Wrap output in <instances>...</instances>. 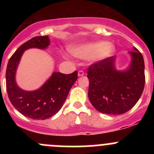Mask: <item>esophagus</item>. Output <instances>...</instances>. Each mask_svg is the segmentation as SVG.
<instances>
[{
    "label": "esophagus",
    "mask_w": 154,
    "mask_h": 154,
    "mask_svg": "<svg viewBox=\"0 0 154 154\" xmlns=\"http://www.w3.org/2000/svg\"><path fill=\"white\" fill-rule=\"evenodd\" d=\"M84 75V72L83 71H78V77H82Z\"/></svg>",
    "instance_id": "34e87169"
}]
</instances>
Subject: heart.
I'll use <instances>...</instances> for the list:
<instances>
[{"label": "heart", "instance_id": "1", "mask_svg": "<svg viewBox=\"0 0 154 154\" xmlns=\"http://www.w3.org/2000/svg\"><path fill=\"white\" fill-rule=\"evenodd\" d=\"M71 52L77 58L87 59L94 56L96 61H102L114 54L115 47L111 43L96 42L76 46L71 50Z\"/></svg>", "mask_w": 154, "mask_h": 154}]
</instances>
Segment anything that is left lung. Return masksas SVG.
<instances>
[{
    "label": "left lung",
    "mask_w": 154,
    "mask_h": 154,
    "mask_svg": "<svg viewBox=\"0 0 154 154\" xmlns=\"http://www.w3.org/2000/svg\"><path fill=\"white\" fill-rule=\"evenodd\" d=\"M128 54L131 61L125 70L116 68V56L88 68V98L100 112L109 115L127 112L135 106L143 92L145 83L143 56L135 47Z\"/></svg>",
    "instance_id": "8db88e82"
}]
</instances>
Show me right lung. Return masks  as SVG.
<instances>
[{
    "label": "right lung",
    "instance_id": "obj_1",
    "mask_svg": "<svg viewBox=\"0 0 154 154\" xmlns=\"http://www.w3.org/2000/svg\"><path fill=\"white\" fill-rule=\"evenodd\" d=\"M49 44L48 35L34 37L26 42L11 57L6 71L7 91L10 102L23 116L35 120H45L57 114L77 80V71L70 74L54 72L36 90L25 91L18 86L15 74L24 51L29 48L46 49Z\"/></svg>",
    "mask_w": 154,
    "mask_h": 154
}]
</instances>
